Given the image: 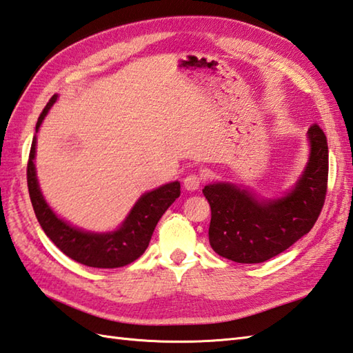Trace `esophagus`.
I'll return each instance as SVG.
<instances>
[{
    "label": "esophagus",
    "mask_w": 353,
    "mask_h": 353,
    "mask_svg": "<svg viewBox=\"0 0 353 353\" xmlns=\"http://www.w3.org/2000/svg\"><path fill=\"white\" fill-rule=\"evenodd\" d=\"M204 180V176L200 174V173H192V174H188L185 179H183V185L188 191H196L201 186Z\"/></svg>",
    "instance_id": "34e87169"
}]
</instances>
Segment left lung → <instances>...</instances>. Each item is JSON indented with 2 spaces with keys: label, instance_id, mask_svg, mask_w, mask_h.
Masks as SVG:
<instances>
[{
  "label": "left lung",
  "instance_id": "1",
  "mask_svg": "<svg viewBox=\"0 0 353 353\" xmlns=\"http://www.w3.org/2000/svg\"><path fill=\"white\" fill-rule=\"evenodd\" d=\"M310 159L290 192L257 200L232 183L204 186L210 210L209 242L221 257L236 263H261L307 234L321 215L327 190V143L319 125L308 129Z\"/></svg>",
  "mask_w": 353,
  "mask_h": 353
}]
</instances>
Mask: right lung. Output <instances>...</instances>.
<instances>
[{
	"instance_id": "obj_1",
	"label": "right lung",
	"mask_w": 353,
	"mask_h": 353,
	"mask_svg": "<svg viewBox=\"0 0 353 353\" xmlns=\"http://www.w3.org/2000/svg\"><path fill=\"white\" fill-rule=\"evenodd\" d=\"M57 97L59 96L54 94L49 99L42 114L39 116L36 132L42 125L49 108L57 101ZM34 157L36 137L32 138L28 157L27 182L31 204L39 224L49 239L55 243L57 248H60L72 260L90 268H120L132 263L139 256H143V252L149 247L158 221L180 195L179 182L167 183L158 190L145 192L135 203V206L119 230L102 234L84 232L60 219L48 206L37 183Z\"/></svg>"
}]
</instances>
